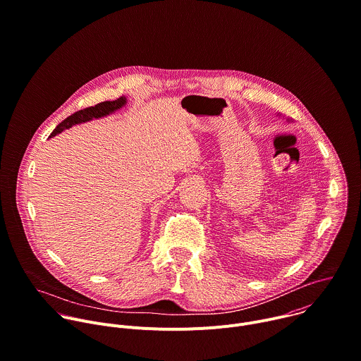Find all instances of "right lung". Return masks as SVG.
<instances>
[{
    "instance_id": "1",
    "label": "right lung",
    "mask_w": 361,
    "mask_h": 361,
    "mask_svg": "<svg viewBox=\"0 0 361 361\" xmlns=\"http://www.w3.org/2000/svg\"><path fill=\"white\" fill-rule=\"evenodd\" d=\"M128 103L126 97L122 96L118 97L116 100H107V102H102V103H97L94 106H90V107H86L83 110H78L75 111L73 114H71L69 117H66L63 122H61L55 130L51 133L49 137H54L56 135H59L61 132H63L65 129H69L75 125H79V123H85V122H89V120H93V118H100V117H104L116 110H118L120 107H123L125 104Z\"/></svg>"
}]
</instances>
